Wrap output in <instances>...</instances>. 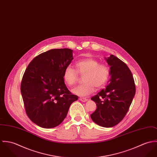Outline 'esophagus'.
<instances>
[{
	"instance_id": "obj_1",
	"label": "esophagus",
	"mask_w": 157,
	"mask_h": 157,
	"mask_svg": "<svg viewBox=\"0 0 157 157\" xmlns=\"http://www.w3.org/2000/svg\"><path fill=\"white\" fill-rule=\"evenodd\" d=\"M79 99V101H81V102H85L87 101V99L86 98H80Z\"/></svg>"
}]
</instances>
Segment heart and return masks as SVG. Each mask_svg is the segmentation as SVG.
<instances>
[{
  "label": "heart",
  "mask_w": 157,
  "mask_h": 157,
  "mask_svg": "<svg viewBox=\"0 0 157 157\" xmlns=\"http://www.w3.org/2000/svg\"><path fill=\"white\" fill-rule=\"evenodd\" d=\"M76 70L71 66L65 68L63 79L69 86H74L78 81L79 76L83 75V84L75 87L73 93L85 96L93 93L96 89L103 87L106 83L109 75L110 69L105 64H99L96 59L87 58L80 59L75 63Z\"/></svg>",
  "instance_id": "1"
}]
</instances>
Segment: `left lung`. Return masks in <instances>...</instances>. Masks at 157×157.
Returning a JSON list of instances; mask_svg holds the SVG:
<instances>
[{
	"instance_id": "left-lung-1",
	"label": "left lung",
	"mask_w": 157,
	"mask_h": 157,
	"mask_svg": "<svg viewBox=\"0 0 157 157\" xmlns=\"http://www.w3.org/2000/svg\"><path fill=\"white\" fill-rule=\"evenodd\" d=\"M106 60L111 79L105 89L91 98L97 108L90 117L98 125L110 128L126 116L136 94V85L131 70L122 60L113 55Z\"/></svg>"
}]
</instances>
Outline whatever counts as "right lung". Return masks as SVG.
<instances>
[{"instance_id": "add662e5", "label": "right lung", "mask_w": 157, "mask_h": 157, "mask_svg": "<svg viewBox=\"0 0 157 157\" xmlns=\"http://www.w3.org/2000/svg\"><path fill=\"white\" fill-rule=\"evenodd\" d=\"M70 49H55L42 53L25 70L20 90L27 116L36 125L52 128L66 118L70 105L78 96L66 87L63 73L73 60Z\"/></svg>"}]
</instances>
